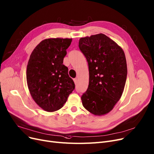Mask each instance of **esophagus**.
Listing matches in <instances>:
<instances>
[{
	"instance_id": "esophagus-1",
	"label": "esophagus",
	"mask_w": 154,
	"mask_h": 154,
	"mask_svg": "<svg viewBox=\"0 0 154 154\" xmlns=\"http://www.w3.org/2000/svg\"><path fill=\"white\" fill-rule=\"evenodd\" d=\"M74 80V82H75V83L76 85L77 84V83H78V79L77 78H75L73 79Z\"/></svg>"
}]
</instances>
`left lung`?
<instances>
[{"instance_id": "8db88e82", "label": "left lung", "mask_w": 154, "mask_h": 154, "mask_svg": "<svg viewBox=\"0 0 154 154\" xmlns=\"http://www.w3.org/2000/svg\"><path fill=\"white\" fill-rule=\"evenodd\" d=\"M79 48L88 64L89 85L82 96L83 107L95 116L112 110L123 93L127 64L122 48L106 35L85 36Z\"/></svg>"}]
</instances>
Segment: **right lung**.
Wrapping results in <instances>:
<instances>
[{
  "label": "right lung",
  "instance_id": "add662e5",
  "mask_svg": "<svg viewBox=\"0 0 154 154\" xmlns=\"http://www.w3.org/2000/svg\"><path fill=\"white\" fill-rule=\"evenodd\" d=\"M72 38H47L37 45L30 55L26 81L31 96L47 112L62 108L75 88L63 64L66 49Z\"/></svg>",
  "mask_w": 154,
  "mask_h": 154
}]
</instances>
